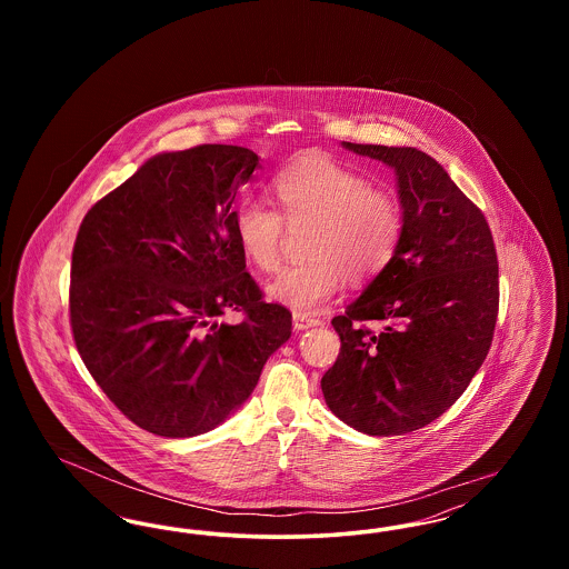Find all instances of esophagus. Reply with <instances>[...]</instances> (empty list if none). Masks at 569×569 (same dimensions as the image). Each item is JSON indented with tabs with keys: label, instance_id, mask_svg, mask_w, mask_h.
Segmentation results:
<instances>
[{
	"label": "esophagus",
	"instance_id": "1",
	"mask_svg": "<svg viewBox=\"0 0 569 569\" xmlns=\"http://www.w3.org/2000/svg\"><path fill=\"white\" fill-rule=\"evenodd\" d=\"M292 325L297 330H307V328H313V326H320L322 322L318 320V318H311V316H307V313H300V311H295L292 313Z\"/></svg>",
	"mask_w": 569,
	"mask_h": 569
}]
</instances>
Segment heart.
Wrapping results in <instances>:
<instances>
[{"instance_id": "1", "label": "heart", "mask_w": 569, "mask_h": 569, "mask_svg": "<svg viewBox=\"0 0 569 569\" xmlns=\"http://www.w3.org/2000/svg\"><path fill=\"white\" fill-rule=\"evenodd\" d=\"M274 193L283 217L262 200H244L234 213V234L244 258L260 271L281 262L286 223L313 226L309 262L288 267L267 286L274 302L313 313L350 279L378 274L395 258L406 230L399 198L343 163L313 158L277 174Z\"/></svg>"}]
</instances>
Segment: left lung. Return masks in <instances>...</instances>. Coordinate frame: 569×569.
Returning a JSON list of instances; mask_svg holds the SVG:
<instances>
[{
	"mask_svg": "<svg viewBox=\"0 0 569 569\" xmlns=\"http://www.w3.org/2000/svg\"><path fill=\"white\" fill-rule=\"evenodd\" d=\"M343 147L395 168L406 230L386 269L332 318L341 352L322 392L360 433H411L455 406L487 358L499 311L497 251L485 213L431 156ZM369 319L385 330L367 329Z\"/></svg>",
	"mask_w": 569,
	"mask_h": 569,
	"instance_id": "8db88e82",
	"label": "left lung"
}]
</instances>
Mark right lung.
I'll list each match as a JSON object with an SVG mask.
<instances>
[{"mask_svg":"<svg viewBox=\"0 0 569 569\" xmlns=\"http://www.w3.org/2000/svg\"><path fill=\"white\" fill-rule=\"evenodd\" d=\"M258 163L234 144L160 153L82 219L74 343L104 395L149 433L216 429L292 335V313L262 300L234 234L232 204ZM226 308L244 320L217 326Z\"/></svg>","mask_w":569,"mask_h":569,"instance_id":"add662e5","label":"right lung"}]
</instances>
